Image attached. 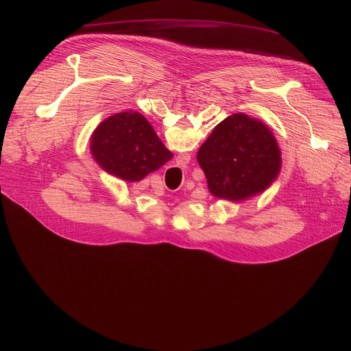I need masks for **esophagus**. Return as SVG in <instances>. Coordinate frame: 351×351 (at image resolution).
Here are the masks:
<instances>
[{
  "mask_svg": "<svg viewBox=\"0 0 351 351\" xmlns=\"http://www.w3.org/2000/svg\"><path fill=\"white\" fill-rule=\"evenodd\" d=\"M179 158H180V162H189V160H190V154H182V156H179Z\"/></svg>",
  "mask_w": 351,
  "mask_h": 351,
  "instance_id": "obj_1",
  "label": "esophagus"
}]
</instances>
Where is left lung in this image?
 Here are the masks:
<instances>
[{"label":"left lung","instance_id":"obj_1","mask_svg":"<svg viewBox=\"0 0 351 351\" xmlns=\"http://www.w3.org/2000/svg\"><path fill=\"white\" fill-rule=\"evenodd\" d=\"M210 193L240 203L264 193L279 176L282 153L271 129L245 114L218 123L197 152Z\"/></svg>","mask_w":351,"mask_h":351}]
</instances>
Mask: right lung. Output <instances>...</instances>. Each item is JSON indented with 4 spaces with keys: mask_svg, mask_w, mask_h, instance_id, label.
Wrapping results in <instances>:
<instances>
[{
    "mask_svg": "<svg viewBox=\"0 0 351 351\" xmlns=\"http://www.w3.org/2000/svg\"><path fill=\"white\" fill-rule=\"evenodd\" d=\"M90 152L103 171L130 183L173 157L152 123L136 111L114 114L99 123L91 134Z\"/></svg>",
    "mask_w": 351,
    "mask_h": 351,
    "instance_id": "add662e5",
    "label": "right lung"
}]
</instances>
